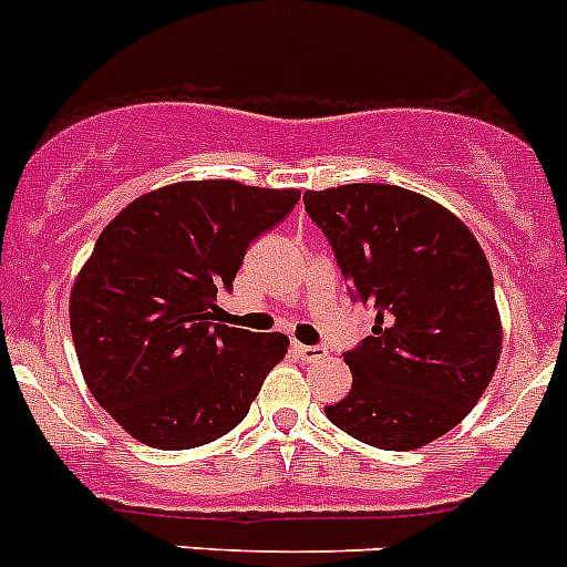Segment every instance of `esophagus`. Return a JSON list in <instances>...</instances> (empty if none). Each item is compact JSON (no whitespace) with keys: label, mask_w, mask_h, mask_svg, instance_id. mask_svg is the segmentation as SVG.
<instances>
[{"label":"esophagus","mask_w":567,"mask_h":567,"mask_svg":"<svg viewBox=\"0 0 567 567\" xmlns=\"http://www.w3.org/2000/svg\"><path fill=\"white\" fill-rule=\"evenodd\" d=\"M295 354L300 357V360H306V362H315V360H323L326 354H329V351H326L323 346H303V342H295Z\"/></svg>","instance_id":"obj_1"}]
</instances>
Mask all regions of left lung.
Listing matches in <instances>:
<instances>
[{
  "instance_id": "1",
  "label": "left lung",
  "mask_w": 567,
  "mask_h": 567,
  "mask_svg": "<svg viewBox=\"0 0 567 567\" xmlns=\"http://www.w3.org/2000/svg\"><path fill=\"white\" fill-rule=\"evenodd\" d=\"M309 219L334 249L351 298L377 311L346 351L354 373L326 415L379 450H419L484 396L501 357L495 280L466 225L396 185L306 190Z\"/></svg>"
}]
</instances>
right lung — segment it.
Returning <instances> with one entry per match:
<instances>
[{
    "label": "right lung",
    "instance_id": "1",
    "mask_svg": "<svg viewBox=\"0 0 567 567\" xmlns=\"http://www.w3.org/2000/svg\"><path fill=\"white\" fill-rule=\"evenodd\" d=\"M298 199L233 179L176 182L101 233L72 287V342L92 396L128 435L190 450L244 422L289 340L216 323V292H230L249 244Z\"/></svg>",
    "mask_w": 567,
    "mask_h": 567
}]
</instances>
